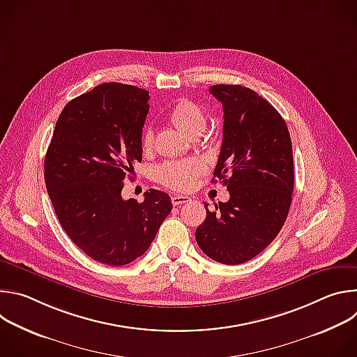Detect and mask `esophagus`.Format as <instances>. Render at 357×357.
<instances>
[{"mask_svg": "<svg viewBox=\"0 0 357 357\" xmlns=\"http://www.w3.org/2000/svg\"><path fill=\"white\" fill-rule=\"evenodd\" d=\"M189 200H190V197L185 196V195H174L172 196L174 206H179V205H182V203H188Z\"/></svg>", "mask_w": 357, "mask_h": 357, "instance_id": "obj_1", "label": "esophagus"}]
</instances>
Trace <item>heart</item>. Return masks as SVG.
I'll return each instance as SVG.
<instances>
[{
  "mask_svg": "<svg viewBox=\"0 0 357 357\" xmlns=\"http://www.w3.org/2000/svg\"><path fill=\"white\" fill-rule=\"evenodd\" d=\"M169 121L185 135L193 138L205 130L208 119L196 103L182 98L171 109ZM154 142V132L149 127L142 131L141 145L144 151H149ZM205 171V167L197 160H188L179 162H165L157 168V179L162 185L175 190H188L193 186L195 179Z\"/></svg>",
  "mask_w": 357,
  "mask_h": 357,
  "instance_id": "1",
  "label": "heart"
}]
</instances>
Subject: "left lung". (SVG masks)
Returning a JSON list of instances; mask_svg holds the SVG:
<instances>
[{
	"label": "left lung",
	"mask_w": 357,
	"mask_h": 357,
	"mask_svg": "<svg viewBox=\"0 0 357 357\" xmlns=\"http://www.w3.org/2000/svg\"><path fill=\"white\" fill-rule=\"evenodd\" d=\"M209 91L223 105V142L215 178L230 199L206 208L195 237L212 260L236 266L260 254L282 229L292 200V144L281 114L240 84Z\"/></svg>",
	"instance_id": "obj_1"
}]
</instances>
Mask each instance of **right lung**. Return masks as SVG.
<instances>
[{
    "mask_svg": "<svg viewBox=\"0 0 357 357\" xmlns=\"http://www.w3.org/2000/svg\"><path fill=\"white\" fill-rule=\"evenodd\" d=\"M148 90L98 84L62 110L45 157V183L58 220L93 260L126 266L149 248L172 211L165 192L124 200V178L142 161Z\"/></svg>",
    "mask_w": 357,
    "mask_h": 357,
    "instance_id": "right-lung-1",
    "label": "right lung"
}]
</instances>
